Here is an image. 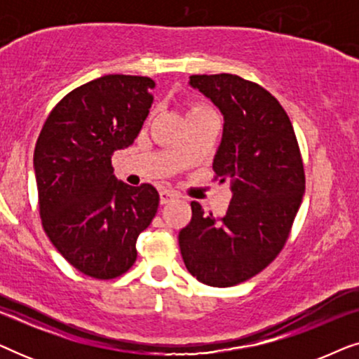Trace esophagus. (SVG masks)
Returning <instances> with one entry per match:
<instances>
[{"label": "esophagus", "mask_w": 359, "mask_h": 359, "mask_svg": "<svg viewBox=\"0 0 359 359\" xmlns=\"http://www.w3.org/2000/svg\"><path fill=\"white\" fill-rule=\"evenodd\" d=\"M176 198H178V193H175V191H170V189L160 191V203L161 204H168Z\"/></svg>", "instance_id": "obj_1"}]
</instances>
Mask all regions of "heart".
Here are the masks:
<instances>
[{"label": "heart", "mask_w": 359, "mask_h": 359, "mask_svg": "<svg viewBox=\"0 0 359 359\" xmlns=\"http://www.w3.org/2000/svg\"><path fill=\"white\" fill-rule=\"evenodd\" d=\"M209 112H214V109L209 104H204V102H194V104L189 106L188 117L198 116V114H209Z\"/></svg>", "instance_id": "b5f03b06"}]
</instances>
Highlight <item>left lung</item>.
I'll return each mask as SVG.
<instances>
[{"label": "left lung", "mask_w": 359, "mask_h": 359, "mask_svg": "<svg viewBox=\"0 0 359 359\" xmlns=\"http://www.w3.org/2000/svg\"><path fill=\"white\" fill-rule=\"evenodd\" d=\"M224 114L214 180L232 181V199L215 219L193 201L181 229L180 250L188 271L214 287L240 284L278 257L301 205L306 175L291 119L271 93L238 75H191Z\"/></svg>", "instance_id": "left-lung-1"}]
</instances>
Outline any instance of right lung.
<instances>
[{"mask_svg":"<svg viewBox=\"0 0 359 359\" xmlns=\"http://www.w3.org/2000/svg\"><path fill=\"white\" fill-rule=\"evenodd\" d=\"M155 81L106 75L75 88L43 122L34 150L39 214L58 253L86 276L114 279L137 258L158 209L154 186L117 183L111 156L149 116Z\"/></svg>","mask_w":359,"mask_h":359,"instance_id":"1","label":"right lung"}]
</instances>
